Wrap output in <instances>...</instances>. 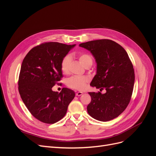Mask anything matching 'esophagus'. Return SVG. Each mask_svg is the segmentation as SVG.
I'll use <instances>...</instances> for the list:
<instances>
[{
  "instance_id": "1",
  "label": "esophagus",
  "mask_w": 156,
  "mask_h": 156,
  "mask_svg": "<svg viewBox=\"0 0 156 156\" xmlns=\"http://www.w3.org/2000/svg\"><path fill=\"white\" fill-rule=\"evenodd\" d=\"M83 94V93L82 92H78L76 93V96H81Z\"/></svg>"
}]
</instances>
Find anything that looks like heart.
Masks as SVG:
<instances>
[{"instance_id": "obj_1", "label": "heart", "mask_w": 156, "mask_h": 156, "mask_svg": "<svg viewBox=\"0 0 156 156\" xmlns=\"http://www.w3.org/2000/svg\"><path fill=\"white\" fill-rule=\"evenodd\" d=\"M79 60L84 67L92 64V58L88 54H82L79 55ZM71 62L69 55L65 56L61 60L60 68L63 73L66 74L69 72V67ZM88 78L83 76H73L69 78L67 81V85L69 87L78 90H83L85 88Z\"/></svg>"}]
</instances>
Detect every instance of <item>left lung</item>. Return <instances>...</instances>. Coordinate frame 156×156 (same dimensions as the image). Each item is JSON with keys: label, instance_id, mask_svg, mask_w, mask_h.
Returning a JSON list of instances; mask_svg holds the SVG:
<instances>
[{"label": "left lung", "instance_id": "obj_1", "mask_svg": "<svg viewBox=\"0 0 156 156\" xmlns=\"http://www.w3.org/2000/svg\"><path fill=\"white\" fill-rule=\"evenodd\" d=\"M90 52L97 64L96 74L90 86L105 88L106 92H88L91 102L89 115L101 122L119 116L128 105L133 92L135 73L126 50L110 40H93L79 44Z\"/></svg>", "mask_w": 156, "mask_h": 156}]
</instances>
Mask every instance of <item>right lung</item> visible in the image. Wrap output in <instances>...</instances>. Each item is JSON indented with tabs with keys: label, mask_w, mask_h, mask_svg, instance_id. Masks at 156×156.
Masks as SVG:
<instances>
[{
	"label": "right lung",
	"mask_w": 156,
	"mask_h": 156,
	"mask_svg": "<svg viewBox=\"0 0 156 156\" xmlns=\"http://www.w3.org/2000/svg\"><path fill=\"white\" fill-rule=\"evenodd\" d=\"M76 45L48 42L32 48L23 59L18 89L27 108L36 119L54 124L66 114L75 92L63 88L60 93L52 88L60 81L62 59Z\"/></svg>",
	"instance_id": "obj_1"
}]
</instances>
